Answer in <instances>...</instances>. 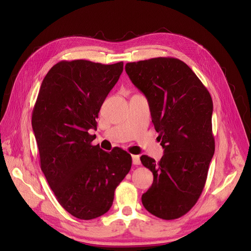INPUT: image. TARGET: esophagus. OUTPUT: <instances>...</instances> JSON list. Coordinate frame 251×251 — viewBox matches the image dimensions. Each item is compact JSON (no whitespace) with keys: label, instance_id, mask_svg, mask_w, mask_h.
<instances>
[{"label":"esophagus","instance_id":"34e87169","mask_svg":"<svg viewBox=\"0 0 251 251\" xmlns=\"http://www.w3.org/2000/svg\"><path fill=\"white\" fill-rule=\"evenodd\" d=\"M132 161H133V164L139 165L140 164V156L139 155H132Z\"/></svg>","mask_w":251,"mask_h":251}]
</instances>
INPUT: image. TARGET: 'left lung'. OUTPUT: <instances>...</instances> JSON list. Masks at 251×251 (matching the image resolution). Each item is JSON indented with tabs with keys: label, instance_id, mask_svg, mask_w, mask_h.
<instances>
[{
	"label": "left lung",
	"instance_id": "obj_1",
	"mask_svg": "<svg viewBox=\"0 0 251 251\" xmlns=\"http://www.w3.org/2000/svg\"><path fill=\"white\" fill-rule=\"evenodd\" d=\"M126 72L147 97L164 149L159 162L147 155L140 157L154 175L153 184L141 197L142 204L158 218L178 219L198 201L215 153L210 94L191 68L178 58L127 63Z\"/></svg>",
	"mask_w": 251,
	"mask_h": 251
}]
</instances>
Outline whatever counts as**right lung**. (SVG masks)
<instances>
[{"instance_id":"right-lung-1","label":"right lung","mask_w":251,"mask_h":251,"mask_svg":"<svg viewBox=\"0 0 251 251\" xmlns=\"http://www.w3.org/2000/svg\"><path fill=\"white\" fill-rule=\"evenodd\" d=\"M124 63L62 60L45 76L32 112L41 169L58 203L73 217L92 220L107 212L114 192L132 166L119 148L108 153L92 146L90 130Z\"/></svg>"}]
</instances>
